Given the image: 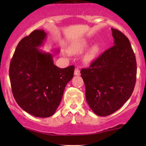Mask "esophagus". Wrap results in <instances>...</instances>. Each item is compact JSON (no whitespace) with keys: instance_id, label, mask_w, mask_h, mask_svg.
Segmentation results:
<instances>
[{"instance_id":"34e87169","label":"esophagus","mask_w":146,"mask_h":146,"mask_svg":"<svg viewBox=\"0 0 146 146\" xmlns=\"http://www.w3.org/2000/svg\"><path fill=\"white\" fill-rule=\"evenodd\" d=\"M74 75H75V76H80V70H79V68H76L75 69Z\"/></svg>"}]
</instances>
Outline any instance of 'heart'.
I'll return each instance as SVG.
<instances>
[{"label": "heart", "mask_w": 146, "mask_h": 146, "mask_svg": "<svg viewBox=\"0 0 146 146\" xmlns=\"http://www.w3.org/2000/svg\"><path fill=\"white\" fill-rule=\"evenodd\" d=\"M88 42L85 39H79L72 42L71 44L69 46V51L72 54H78L82 53L88 48ZM99 51V47L97 45H94L91 47L84 55L83 60L85 63H90L96 58L97 55Z\"/></svg>", "instance_id": "heart-1"}]
</instances>
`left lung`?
Here are the masks:
<instances>
[{"mask_svg":"<svg viewBox=\"0 0 146 146\" xmlns=\"http://www.w3.org/2000/svg\"><path fill=\"white\" fill-rule=\"evenodd\" d=\"M114 46L106 50L88 68H82L88 105L95 114L115 112L130 98L136 80V56L129 39L111 28Z\"/></svg>","mask_w":146,"mask_h":146,"instance_id":"8db88e82","label":"left lung"}]
</instances>
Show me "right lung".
<instances>
[{
    "mask_svg": "<svg viewBox=\"0 0 146 146\" xmlns=\"http://www.w3.org/2000/svg\"><path fill=\"white\" fill-rule=\"evenodd\" d=\"M46 38L43 29L33 31L17 44L10 64L12 92L17 104L28 114L46 118L59 106L75 67L60 68L53 55L39 49Z\"/></svg>",
    "mask_w": 146,
    "mask_h": 146,
    "instance_id": "add662e5",
    "label": "right lung"
}]
</instances>
